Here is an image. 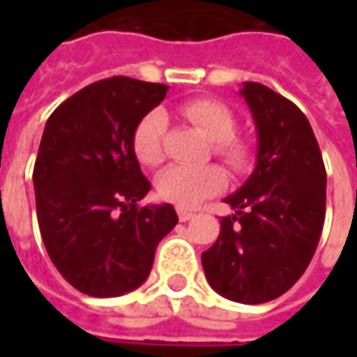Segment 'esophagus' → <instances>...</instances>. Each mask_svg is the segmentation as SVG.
Listing matches in <instances>:
<instances>
[{
	"label": "esophagus",
	"mask_w": 357,
	"mask_h": 357,
	"mask_svg": "<svg viewBox=\"0 0 357 357\" xmlns=\"http://www.w3.org/2000/svg\"><path fill=\"white\" fill-rule=\"evenodd\" d=\"M195 214L191 212V210H187V208H181V206H178V218H179V222H189L191 218H193Z\"/></svg>",
	"instance_id": "esophagus-1"
}]
</instances>
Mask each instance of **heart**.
<instances>
[{
    "label": "heart",
    "instance_id": "b5f03b06",
    "mask_svg": "<svg viewBox=\"0 0 357 357\" xmlns=\"http://www.w3.org/2000/svg\"><path fill=\"white\" fill-rule=\"evenodd\" d=\"M197 128L218 141L220 155L233 166H243L248 158V147L235 133V116L222 102L214 99H193L181 107ZM166 133V116L160 110H153L141 120L133 132V153L145 166H156L162 160V139ZM225 187V174L218 166H187L174 164L156 178V191L164 201H170L181 208H193L199 202L220 193Z\"/></svg>",
    "mask_w": 357,
    "mask_h": 357
}]
</instances>
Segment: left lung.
Segmentation results:
<instances>
[{"label":"left lung","mask_w":357,"mask_h":357,"mask_svg":"<svg viewBox=\"0 0 357 357\" xmlns=\"http://www.w3.org/2000/svg\"><path fill=\"white\" fill-rule=\"evenodd\" d=\"M239 93L256 126V166L224 199L235 214L220 220L216 243L201 258L218 294L264 304L289 291L314 258L327 174L314 130L294 102L258 82H245Z\"/></svg>","instance_id":"1"}]
</instances>
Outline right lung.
I'll use <instances>...</instances> for the list:
<instances>
[{
	"label": "right lung",
	"mask_w": 357,
	"mask_h": 357,
	"mask_svg": "<svg viewBox=\"0 0 357 357\" xmlns=\"http://www.w3.org/2000/svg\"><path fill=\"white\" fill-rule=\"evenodd\" d=\"M168 86L114 76L53 110L34 164L38 224L51 262L74 289L112 298L145 283L156 245L178 224L172 204L137 202L151 191L133 132Z\"/></svg>",
	"instance_id": "right-lung-1"
}]
</instances>
